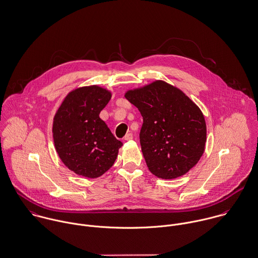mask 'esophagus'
I'll use <instances>...</instances> for the list:
<instances>
[{
	"mask_svg": "<svg viewBox=\"0 0 258 258\" xmlns=\"http://www.w3.org/2000/svg\"><path fill=\"white\" fill-rule=\"evenodd\" d=\"M123 140H124V141H131V140H133V134H132V133L126 134V135L124 136Z\"/></svg>",
	"mask_w": 258,
	"mask_h": 258,
	"instance_id": "esophagus-1",
	"label": "esophagus"
}]
</instances>
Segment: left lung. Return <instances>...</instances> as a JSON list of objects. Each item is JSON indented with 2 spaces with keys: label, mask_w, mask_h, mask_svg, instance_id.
Instances as JSON below:
<instances>
[{
  "label": "left lung",
  "mask_w": 258,
  "mask_h": 258,
  "mask_svg": "<svg viewBox=\"0 0 258 258\" xmlns=\"http://www.w3.org/2000/svg\"><path fill=\"white\" fill-rule=\"evenodd\" d=\"M124 97L143 116L140 141L153 174L172 179L198 163L206 148V120L200 107L184 93L155 81L127 91Z\"/></svg>",
  "instance_id": "1"
}]
</instances>
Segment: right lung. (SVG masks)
I'll use <instances>...</instances> for the list:
<instances>
[{"label":"right lung","instance_id":"obj_1","mask_svg":"<svg viewBox=\"0 0 258 258\" xmlns=\"http://www.w3.org/2000/svg\"><path fill=\"white\" fill-rule=\"evenodd\" d=\"M110 98V92L99 86L79 88L68 94L54 114L55 151L63 164L79 175H103L122 146L100 117Z\"/></svg>","mask_w":258,"mask_h":258}]
</instances>
